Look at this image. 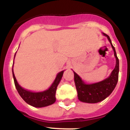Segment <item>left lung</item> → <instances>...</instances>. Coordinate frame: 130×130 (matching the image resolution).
Listing matches in <instances>:
<instances>
[{"mask_svg": "<svg viewBox=\"0 0 130 130\" xmlns=\"http://www.w3.org/2000/svg\"><path fill=\"white\" fill-rule=\"evenodd\" d=\"M106 36L110 42L111 47L114 51V55L116 58V65L112 71L111 75L106 79L99 82L92 84H86L82 81L81 78L74 72V82L78 93V99L81 102L86 103H97L106 99L113 92L116 87L119 79V61L117 56L116 51L113 46L110 38L106 34H103Z\"/></svg>", "mask_w": 130, "mask_h": 130, "instance_id": "1", "label": "left lung"}]
</instances>
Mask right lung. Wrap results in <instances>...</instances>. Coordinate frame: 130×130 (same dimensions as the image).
Instances as JSON below:
<instances>
[{
    "mask_svg": "<svg viewBox=\"0 0 130 130\" xmlns=\"http://www.w3.org/2000/svg\"><path fill=\"white\" fill-rule=\"evenodd\" d=\"M63 72L64 71H63L58 74L54 82L48 89L43 91V92L34 93V92H31L30 91L24 89L19 85L15 76L14 75L12 69L14 83H15V85L19 94L27 104L36 107H42L50 106L56 102V92L57 87L62 78Z\"/></svg>",
    "mask_w": 130,
    "mask_h": 130,
    "instance_id": "obj_1",
    "label": "right lung"
}]
</instances>
